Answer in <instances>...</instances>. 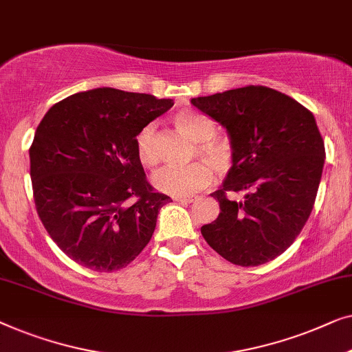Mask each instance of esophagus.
<instances>
[{"label": "esophagus", "instance_id": "1", "mask_svg": "<svg viewBox=\"0 0 352 352\" xmlns=\"http://www.w3.org/2000/svg\"><path fill=\"white\" fill-rule=\"evenodd\" d=\"M175 202H183V204H190V202H195L199 199L196 195H183V196H174L172 197Z\"/></svg>", "mask_w": 352, "mask_h": 352}]
</instances>
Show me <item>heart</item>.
Returning a JSON list of instances; mask_svg holds the SVG:
<instances>
[{
    "instance_id": "heart-1",
    "label": "heart",
    "mask_w": 352,
    "mask_h": 352,
    "mask_svg": "<svg viewBox=\"0 0 352 352\" xmlns=\"http://www.w3.org/2000/svg\"><path fill=\"white\" fill-rule=\"evenodd\" d=\"M174 122L178 131L186 135L190 140L196 142V150L192 156H201L202 160L190 166L175 167L166 166L153 175V185L167 195L183 196L190 192L204 190L214 180V170L217 172H228L234 164L236 153L234 148L225 138L217 135V124L204 113L196 110H183L174 116ZM137 157L145 167H153L160 161L156 142L155 122H148L140 129L135 137ZM210 162L211 166L208 164Z\"/></svg>"
}]
</instances>
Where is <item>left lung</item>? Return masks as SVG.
<instances>
[{
  "mask_svg": "<svg viewBox=\"0 0 352 352\" xmlns=\"http://www.w3.org/2000/svg\"><path fill=\"white\" fill-rule=\"evenodd\" d=\"M230 133L234 164L220 190L215 221L201 228L217 254L258 266L289 249L318 196L325 146L308 108L266 86H245L191 98ZM245 192L242 200L230 195Z\"/></svg>",
  "mask_w": 352,
  "mask_h": 352,
  "instance_id": "8db88e82",
  "label": "left lung"
}]
</instances>
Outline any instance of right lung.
<instances>
[{
  "instance_id": "add662e5",
  "label": "right lung",
  "mask_w": 352,
  "mask_h": 352,
  "mask_svg": "<svg viewBox=\"0 0 352 352\" xmlns=\"http://www.w3.org/2000/svg\"><path fill=\"white\" fill-rule=\"evenodd\" d=\"M174 102L98 87L49 108L30 146L34 207L63 254L111 273L140 255L170 197L156 192L135 137Z\"/></svg>"
}]
</instances>
